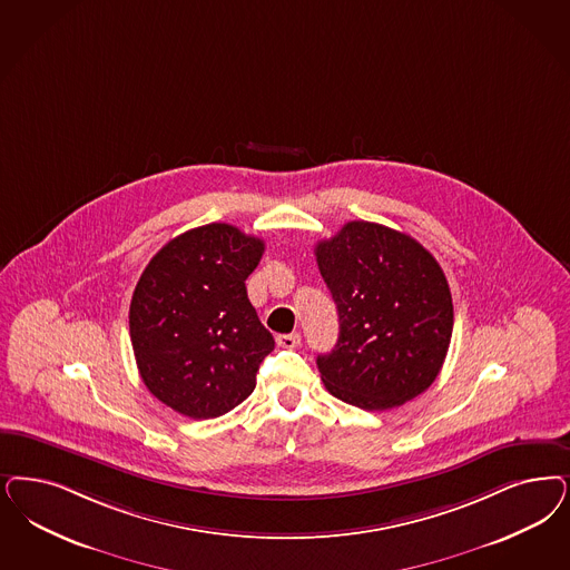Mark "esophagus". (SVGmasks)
<instances>
[{"label":"esophagus","mask_w":570,"mask_h":570,"mask_svg":"<svg viewBox=\"0 0 570 570\" xmlns=\"http://www.w3.org/2000/svg\"><path fill=\"white\" fill-rule=\"evenodd\" d=\"M275 341H277V345H279V347H284V350H295L296 345L301 343V334H277V336H275Z\"/></svg>","instance_id":"esophagus-1"}]
</instances>
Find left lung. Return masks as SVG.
<instances>
[{"instance_id":"left-lung-1","label":"left lung","mask_w":570,"mask_h":570,"mask_svg":"<svg viewBox=\"0 0 570 570\" xmlns=\"http://www.w3.org/2000/svg\"><path fill=\"white\" fill-rule=\"evenodd\" d=\"M338 312V341L317 355L334 397L390 411L425 392L452 336V296L430 250L402 232L352 220L315 246Z\"/></svg>"}]
</instances>
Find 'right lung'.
<instances>
[{"label":"right lung","instance_id":"add662e5","mask_svg":"<svg viewBox=\"0 0 570 570\" xmlns=\"http://www.w3.org/2000/svg\"><path fill=\"white\" fill-rule=\"evenodd\" d=\"M265 244L210 223L170 239L138 279L130 341L147 390L173 411L215 419L244 402L274 352L246 293Z\"/></svg>","mask_w":570,"mask_h":570}]
</instances>
